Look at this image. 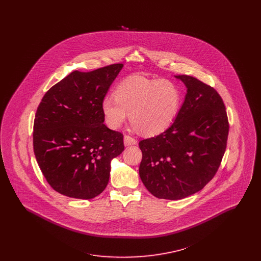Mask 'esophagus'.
Masks as SVG:
<instances>
[{"label":"esophagus","instance_id":"1","mask_svg":"<svg viewBox=\"0 0 261 261\" xmlns=\"http://www.w3.org/2000/svg\"><path fill=\"white\" fill-rule=\"evenodd\" d=\"M125 146H130V145H136L137 140L130 135H125L124 136Z\"/></svg>","mask_w":261,"mask_h":261}]
</instances>
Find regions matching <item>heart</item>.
<instances>
[{"label":"heart","instance_id":"1","mask_svg":"<svg viewBox=\"0 0 261 261\" xmlns=\"http://www.w3.org/2000/svg\"><path fill=\"white\" fill-rule=\"evenodd\" d=\"M180 107V92L168 80L131 76L102 100L107 124L119 128L130 114L132 125L145 135L162 133L173 122Z\"/></svg>","mask_w":261,"mask_h":261}]
</instances>
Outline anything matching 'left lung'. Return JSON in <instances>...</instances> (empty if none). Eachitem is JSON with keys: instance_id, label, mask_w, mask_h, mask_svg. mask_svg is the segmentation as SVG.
<instances>
[{"instance_id": "8db88e82", "label": "left lung", "mask_w": 261, "mask_h": 261, "mask_svg": "<svg viewBox=\"0 0 261 261\" xmlns=\"http://www.w3.org/2000/svg\"><path fill=\"white\" fill-rule=\"evenodd\" d=\"M185 101L173 123L139 142V174L159 199H181L205 186L217 172L227 147L229 121L223 99L213 87L190 75Z\"/></svg>"}]
</instances>
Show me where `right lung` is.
I'll return each mask as SVG.
<instances>
[{
    "label": "right lung",
    "mask_w": 261,
    "mask_h": 261,
    "mask_svg": "<svg viewBox=\"0 0 261 261\" xmlns=\"http://www.w3.org/2000/svg\"><path fill=\"white\" fill-rule=\"evenodd\" d=\"M122 66L75 70L50 88L38 107L34 154L47 182L62 195L93 199L109 183L111 161L124 144L121 132L103 123L101 103Z\"/></svg>",
    "instance_id": "add662e5"
}]
</instances>
